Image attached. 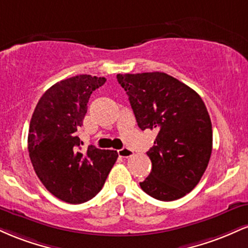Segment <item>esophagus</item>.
<instances>
[{
	"instance_id": "esophagus-1",
	"label": "esophagus",
	"mask_w": 248,
	"mask_h": 248,
	"mask_svg": "<svg viewBox=\"0 0 248 248\" xmlns=\"http://www.w3.org/2000/svg\"><path fill=\"white\" fill-rule=\"evenodd\" d=\"M118 154H119V156H120V157H124V158L132 157V156L134 155L133 150L128 149V148H122V149H119Z\"/></svg>"
}]
</instances>
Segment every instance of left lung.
<instances>
[{
	"mask_svg": "<svg viewBox=\"0 0 248 248\" xmlns=\"http://www.w3.org/2000/svg\"><path fill=\"white\" fill-rule=\"evenodd\" d=\"M138 126L157 133L147 155L152 171L141 182L158 201L182 198L198 184L212 152V124L197 92L163 72L118 75Z\"/></svg>",
	"mask_w": 248,
	"mask_h": 248,
	"instance_id": "obj_1",
	"label": "left lung"
}]
</instances>
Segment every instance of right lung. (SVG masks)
Masks as SVG:
<instances>
[{"mask_svg":"<svg viewBox=\"0 0 248 248\" xmlns=\"http://www.w3.org/2000/svg\"><path fill=\"white\" fill-rule=\"evenodd\" d=\"M104 77L80 75L51 86L33 110L28 150L36 175L53 196L70 204H81L101 190L118 153L88 146L81 152L78 130L93 91Z\"/></svg>","mask_w":248,"mask_h":248,"instance_id":"right-lung-1","label":"right lung"}]
</instances>
